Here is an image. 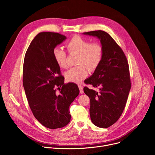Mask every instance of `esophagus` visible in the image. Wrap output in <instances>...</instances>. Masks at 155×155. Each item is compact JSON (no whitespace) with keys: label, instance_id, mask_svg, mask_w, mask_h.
Wrapping results in <instances>:
<instances>
[{"label":"esophagus","instance_id":"obj_1","mask_svg":"<svg viewBox=\"0 0 155 155\" xmlns=\"http://www.w3.org/2000/svg\"><path fill=\"white\" fill-rule=\"evenodd\" d=\"M78 86L79 90H80V93L81 94H83V93H84V92H83V86H82L81 85H80V84H78Z\"/></svg>","mask_w":155,"mask_h":155}]
</instances>
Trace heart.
Wrapping results in <instances>:
<instances>
[{
  "mask_svg": "<svg viewBox=\"0 0 155 155\" xmlns=\"http://www.w3.org/2000/svg\"><path fill=\"white\" fill-rule=\"evenodd\" d=\"M66 47L70 52L79 53L78 64L77 67L72 68L65 73V77L68 81L74 83H80L88 75V69H95L99 65L103 54V49L97 43H91L90 41L80 36L73 37L66 44ZM53 56L56 64L61 68L67 67L65 50L60 47H56L53 50Z\"/></svg>",
  "mask_w": 155,
  "mask_h": 155,
  "instance_id": "obj_1",
  "label": "heart"
}]
</instances>
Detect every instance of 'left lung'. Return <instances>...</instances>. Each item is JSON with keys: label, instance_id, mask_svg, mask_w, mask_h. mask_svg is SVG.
I'll list each match as a JSON object with an SVG mask.
<instances>
[{"label": "left lung", "instance_id": "obj_1", "mask_svg": "<svg viewBox=\"0 0 155 155\" xmlns=\"http://www.w3.org/2000/svg\"><path fill=\"white\" fill-rule=\"evenodd\" d=\"M97 37L103 49L102 60L93 74L84 83L99 86V92L83 88L90 99V114L96 126L107 128L117 121L125 107L130 90L129 65L121 48L108 33L103 31L84 32Z\"/></svg>", "mask_w": 155, "mask_h": 155}]
</instances>
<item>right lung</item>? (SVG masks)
<instances>
[{
	"label": "right lung",
	"mask_w": 155,
	"mask_h": 155,
	"mask_svg": "<svg viewBox=\"0 0 155 155\" xmlns=\"http://www.w3.org/2000/svg\"><path fill=\"white\" fill-rule=\"evenodd\" d=\"M66 38L58 33L40 32L31 43L25 57L23 86L29 107L35 118L50 129L62 127L70 122L69 106L80 93L76 84H64L53 56V49ZM55 86L60 89L59 93Z\"/></svg>",
	"instance_id": "add662e5"
}]
</instances>
